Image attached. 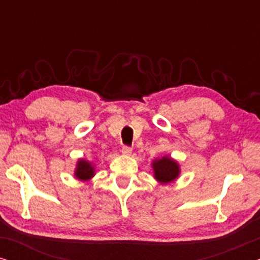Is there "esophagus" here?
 I'll use <instances>...</instances> for the list:
<instances>
[{
  "label": "esophagus",
  "instance_id": "obj_1",
  "mask_svg": "<svg viewBox=\"0 0 260 260\" xmlns=\"http://www.w3.org/2000/svg\"><path fill=\"white\" fill-rule=\"evenodd\" d=\"M131 151H133V149L130 147H127V145H123L122 147V154L123 155H130Z\"/></svg>",
  "mask_w": 260,
  "mask_h": 260
}]
</instances>
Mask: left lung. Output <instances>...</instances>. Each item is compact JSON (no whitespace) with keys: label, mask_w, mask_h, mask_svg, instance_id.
I'll use <instances>...</instances> for the list:
<instances>
[{"label":"left lung","mask_w":260,"mask_h":260,"mask_svg":"<svg viewBox=\"0 0 260 260\" xmlns=\"http://www.w3.org/2000/svg\"><path fill=\"white\" fill-rule=\"evenodd\" d=\"M154 169V176L159 183H169L176 180L180 175V166L175 159L169 156H163L162 158H156L151 163Z\"/></svg>","instance_id":"1"}]
</instances>
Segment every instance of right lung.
<instances>
[{
  "instance_id": "add662e5",
  "label": "right lung",
  "mask_w": 260,
  "mask_h": 260,
  "mask_svg": "<svg viewBox=\"0 0 260 260\" xmlns=\"http://www.w3.org/2000/svg\"><path fill=\"white\" fill-rule=\"evenodd\" d=\"M74 176L81 181L90 180L94 176V167L92 166V163L81 158L77 163Z\"/></svg>"
}]
</instances>
